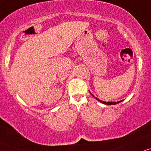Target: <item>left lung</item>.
I'll return each instance as SVG.
<instances>
[{
	"instance_id": "8db88e82",
	"label": "left lung",
	"mask_w": 151,
	"mask_h": 151,
	"mask_svg": "<svg viewBox=\"0 0 151 151\" xmlns=\"http://www.w3.org/2000/svg\"><path fill=\"white\" fill-rule=\"evenodd\" d=\"M91 95L93 96V97H94V96L93 95V94H91ZM95 98H96V97H95ZM96 99H97V100L99 101V102H100L101 103H103V104H105V105H116V104L119 103V102H122V100L119 101V102H104V101L99 100V99H97V98H96Z\"/></svg>"
}]
</instances>
